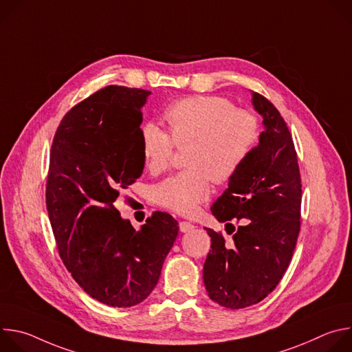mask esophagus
Returning a JSON list of instances; mask_svg holds the SVG:
<instances>
[{"label": "esophagus", "instance_id": "1", "mask_svg": "<svg viewBox=\"0 0 352 352\" xmlns=\"http://www.w3.org/2000/svg\"><path fill=\"white\" fill-rule=\"evenodd\" d=\"M195 228V226L192 224V223H188V221H181L179 223V230L182 231V232H189V231H192Z\"/></svg>", "mask_w": 352, "mask_h": 352}]
</instances>
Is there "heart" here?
<instances>
[{
    "instance_id": "obj_1",
    "label": "heart",
    "mask_w": 352,
    "mask_h": 352,
    "mask_svg": "<svg viewBox=\"0 0 352 352\" xmlns=\"http://www.w3.org/2000/svg\"><path fill=\"white\" fill-rule=\"evenodd\" d=\"M168 133L155 122L140 129L146 168L162 174L170 166L174 144L186 150V170L153 189L155 202L182 216H192L209 197L212 184L231 179L252 155L261 138L258 117L219 96H189L164 111Z\"/></svg>"
}]
</instances>
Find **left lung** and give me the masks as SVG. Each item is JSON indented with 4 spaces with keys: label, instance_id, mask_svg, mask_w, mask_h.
Segmentation results:
<instances>
[{
    "label": "left lung",
    "instance_id": "obj_1",
    "mask_svg": "<svg viewBox=\"0 0 352 352\" xmlns=\"http://www.w3.org/2000/svg\"><path fill=\"white\" fill-rule=\"evenodd\" d=\"M252 104L263 118L259 144L210 209L227 234L234 232L232 241L206 228L212 250L204 266L205 287L228 309L255 305L277 287L300 227L302 185L291 133L266 97L254 91ZM231 221L241 226L235 230Z\"/></svg>",
    "mask_w": 352,
    "mask_h": 352
}]
</instances>
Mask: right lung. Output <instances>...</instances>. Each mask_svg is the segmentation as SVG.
<instances>
[{
  "instance_id": "add662e5",
  "label": "right lung",
  "mask_w": 352,
  "mask_h": 352,
  "mask_svg": "<svg viewBox=\"0 0 352 352\" xmlns=\"http://www.w3.org/2000/svg\"><path fill=\"white\" fill-rule=\"evenodd\" d=\"M148 94L100 89L65 114L50 153L45 205L60 256L85 292L114 308L153 291L179 230L155 212L138 231L116 208L143 173L139 126Z\"/></svg>"
}]
</instances>
